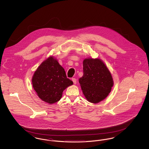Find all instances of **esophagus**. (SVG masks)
<instances>
[{"label":"esophagus","mask_w":149,"mask_h":149,"mask_svg":"<svg viewBox=\"0 0 149 149\" xmlns=\"http://www.w3.org/2000/svg\"><path fill=\"white\" fill-rule=\"evenodd\" d=\"M72 81H73V83L74 84H75L77 83V80L75 78H72Z\"/></svg>","instance_id":"34e87169"}]
</instances>
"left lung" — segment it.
Returning <instances> with one entry per match:
<instances>
[{"label":"left lung","instance_id":"8db88e82","mask_svg":"<svg viewBox=\"0 0 149 149\" xmlns=\"http://www.w3.org/2000/svg\"><path fill=\"white\" fill-rule=\"evenodd\" d=\"M79 82L85 98L92 103H98L105 99L113 85L110 71L99 58L84 60L83 75Z\"/></svg>","mask_w":149,"mask_h":149}]
</instances>
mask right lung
Segmentation results:
<instances>
[{
	"label": "right lung",
	"instance_id": "1",
	"mask_svg": "<svg viewBox=\"0 0 149 149\" xmlns=\"http://www.w3.org/2000/svg\"><path fill=\"white\" fill-rule=\"evenodd\" d=\"M32 83L38 97L49 104L59 101L64 90L73 84L67 78L64 68L53 56L47 58L38 66Z\"/></svg>",
	"mask_w": 149,
	"mask_h": 149
}]
</instances>
